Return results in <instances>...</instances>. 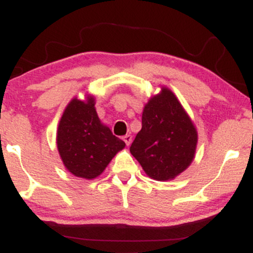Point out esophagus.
Instances as JSON below:
<instances>
[{
    "mask_svg": "<svg viewBox=\"0 0 253 253\" xmlns=\"http://www.w3.org/2000/svg\"><path fill=\"white\" fill-rule=\"evenodd\" d=\"M124 141L125 143H126V145L127 146H129L130 145V143H132V139H133V136L130 135V134H126V135H124Z\"/></svg>",
    "mask_w": 253,
    "mask_h": 253,
    "instance_id": "esophagus-1",
    "label": "esophagus"
}]
</instances>
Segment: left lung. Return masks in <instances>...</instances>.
<instances>
[{
    "label": "left lung",
    "mask_w": 253,
    "mask_h": 253,
    "mask_svg": "<svg viewBox=\"0 0 253 253\" xmlns=\"http://www.w3.org/2000/svg\"><path fill=\"white\" fill-rule=\"evenodd\" d=\"M141 125L129 151L150 178L171 181L190 167L199 135L172 90L162 85L158 94L149 98Z\"/></svg>",
    "instance_id": "1"
}]
</instances>
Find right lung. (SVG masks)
<instances>
[{
  "instance_id": "1",
  "label": "right lung",
  "mask_w": 253,
  "mask_h": 253,
  "mask_svg": "<svg viewBox=\"0 0 253 253\" xmlns=\"http://www.w3.org/2000/svg\"><path fill=\"white\" fill-rule=\"evenodd\" d=\"M95 96L85 92L66 104L57 127L56 143L65 169L84 179L96 178L114 156L125 149V141L98 118Z\"/></svg>"
}]
</instances>
